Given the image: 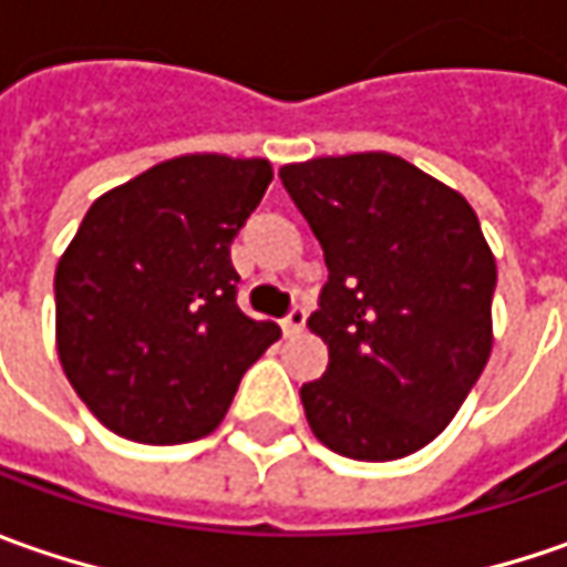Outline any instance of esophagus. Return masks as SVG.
<instances>
[{"instance_id":"obj_1","label":"esophagus","mask_w":567,"mask_h":567,"mask_svg":"<svg viewBox=\"0 0 567 567\" xmlns=\"http://www.w3.org/2000/svg\"><path fill=\"white\" fill-rule=\"evenodd\" d=\"M303 322H307V313H303V307H295L288 317L282 320V329H285V336H298L303 329Z\"/></svg>"}]
</instances>
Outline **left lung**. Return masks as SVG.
Segmentation results:
<instances>
[{
  "mask_svg": "<svg viewBox=\"0 0 567 567\" xmlns=\"http://www.w3.org/2000/svg\"><path fill=\"white\" fill-rule=\"evenodd\" d=\"M322 247L310 332L329 348L301 401L313 436L354 461L414 455L458 414L493 351L496 257L455 187L392 153L279 168Z\"/></svg>",
  "mask_w": 567,
  "mask_h": 567,
  "instance_id": "left-lung-1",
  "label": "left lung"
}]
</instances>
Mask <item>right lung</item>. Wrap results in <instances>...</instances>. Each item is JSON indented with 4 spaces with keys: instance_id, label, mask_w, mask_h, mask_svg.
Returning <instances> with one entry per match:
<instances>
[{
    "instance_id": "add662e5",
    "label": "right lung",
    "mask_w": 567,
    "mask_h": 567,
    "mask_svg": "<svg viewBox=\"0 0 567 567\" xmlns=\"http://www.w3.org/2000/svg\"><path fill=\"white\" fill-rule=\"evenodd\" d=\"M269 159L185 153L112 187L55 266V348L115 436L178 445L223 423L279 326L235 303L228 245L264 200Z\"/></svg>"
}]
</instances>
